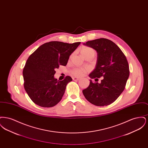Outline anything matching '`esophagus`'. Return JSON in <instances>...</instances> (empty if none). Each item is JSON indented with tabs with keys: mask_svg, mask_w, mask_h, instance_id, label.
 Segmentation results:
<instances>
[{
	"mask_svg": "<svg viewBox=\"0 0 148 148\" xmlns=\"http://www.w3.org/2000/svg\"><path fill=\"white\" fill-rule=\"evenodd\" d=\"M72 79H73V80H78L79 79V78L77 77H73Z\"/></svg>",
	"mask_w": 148,
	"mask_h": 148,
	"instance_id": "34e87169",
	"label": "esophagus"
}]
</instances>
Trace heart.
I'll list each match as a JSON object with an SVG mask.
<instances>
[{
  "instance_id": "obj_1",
  "label": "heart",
  "mask_w": 148,
  "mask_h": 148,
  "mask_svg": "<svg viewBox=\"0 0 148 148\" xmlns=\"http://www.w3.org/2000/svg\"><path fill=\"white\" fill-rule=\"evenodd\" d=\"M80 53L84 57L90 54L95 55V50L88 47H83L80 49ZM87 71L86 69H75L73 71L72 74L77 77H82L86 74Z\"/></svg>"
}]
</instances>
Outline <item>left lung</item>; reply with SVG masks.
<instances>
[{
  "instance_id": "1",
  "label": "left lung",
  "mask_w": 148,
  "mask_h": 148,
  "mask_svg": "<svg viewBox=\"0 0 148 148\" xmlns=\"http://www.w3.org/2000/svg\"><path fill=\"white\" fill-rule=\"evenodd\" d=\"M97 52L95 69L89 75L91 79L103 77L101 83H93L90 80L83 95L95 106H108L124 91L129 76V67L126 56L112 41L100 38L83 43Z\"/></svg>"
}]
</instances>
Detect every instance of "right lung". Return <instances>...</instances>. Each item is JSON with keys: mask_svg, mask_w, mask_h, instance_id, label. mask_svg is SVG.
Segmentation results:
<instances>
[{"mask_svg": "<svg viewBox=\"0 0 148 148\" xmlns=\"http://www.w3.org/2000/svg\"><path fill=\"white\" fill-rule=\"evenodd\" d=\"M80 44L46 42L29 56L23 71L24 86L36 105L50 108L61 100L66 85L72 79L67 76L63 80H58L54 76L55 69L60 65L67 64L69 56Z\"/></svg>", "mask_w": 148, "mask_h": 148, "instance_id": "right-lung-1", "label": "right lung"}]
</instances>
